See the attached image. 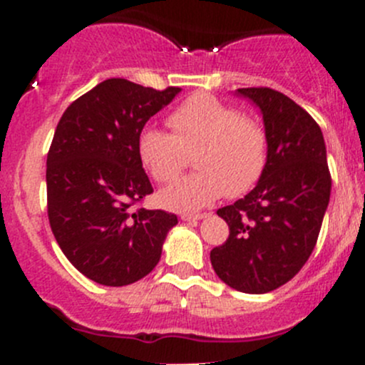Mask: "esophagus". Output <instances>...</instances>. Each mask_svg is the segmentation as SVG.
I'll return each instance as SVG.
<instances>
[{
	"instance_id": "esophagus-1",
	"label": "esophagus",
	"mask_w": 365,
	"mask_h": 365,
	"mask_svg": "<svg viewBox=\"0 0 365 365\" xmlns=\"http://www.w3.org/2000/svg\"><path fill=\"white\" fill-rule=\"evenodd\" d=\"M206 217H208V213H182V220H185V222H197Z\"/></svg>"
}]
</instances>
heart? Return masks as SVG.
<instances>
[{
	"label": "heart",
	"mask_w": 365,
	"mask_h": 365,
	"mask_svg": "<svg viewBox=\"0 0 365 365\" xmlns=\"http://www.w3.org/2000/svg\"><path fill=\"white\" fill-rule=\"evenodd\" d=\"M169 125L173 132L148 125L138 138L139 159L159 183L175 180L194 153L197 171L159 194L165 208L197 212L226 192H247L263 175L268 159L264 128L212 95L187 98L169 114Z\"/></svg>",
	"instance_id": "obj_1"
}]
</instances>
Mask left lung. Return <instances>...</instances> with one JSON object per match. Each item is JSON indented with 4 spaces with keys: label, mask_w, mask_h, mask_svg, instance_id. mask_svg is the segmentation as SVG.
<instances>
[{
    "label": "left lung",
    "mask_w": 365,
    "mask_h": 365,
    "mask_svg": "<svg viewBox=\"0 0 365 365\" xmlns=\"http://www.w3.org/2000/svg\"><path fill=\"white\" fill-rule=\"evenodd\" d=\"M263 116L268 159L256 187L217 210L230 237L212 249L220 281L244 293H268L293 279L311 256L330 201L322 128L289 97L270 88H240Z\"/></svg>",
    "instance_id": "1"
}]
</instances>
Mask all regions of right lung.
Here are the masks:
<instances>
[{
	"instance_id": "right-lung-1",
	"label": "right lung",
	"mask_w": 365,
	"mask_h": 365,
	"mask_svg": "<svg viewBox=\"0 0 365 365\" xmlns=\"http://www.w3.org/2000/svg\"><path fill=\"white\" fill-rule=\"evenodd\" d=\"M113 79L68 106L47 153V213L77 270L104 286L139 281L159 263L175 213L130 206L153 192L138 153L146 121L180 93Z\"/></svg>"
}]
</instances>
